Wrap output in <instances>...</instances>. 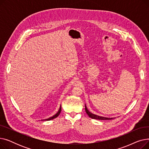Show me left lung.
I'll use <instances>...</instances> for the list:
<instances>
[{"instance_id":"1","label":"left lung","mask_w":149,"mask_h":149,"mask_svg":"<svg viewBox=\"0 0 149 149\" xmlns=\"http://www.w3.org/2000/svg\"><path fill=\"white\" fill-rule=\"evenodd\" d=\"M85 111H86V113L89 115V116L90 117V118H92V119H96V120H112L113 118H106V117H103V116H98V115H94L92 113H91L88 110V109L86 107V106L85 105Z\"/></svg>"}]
</instances>
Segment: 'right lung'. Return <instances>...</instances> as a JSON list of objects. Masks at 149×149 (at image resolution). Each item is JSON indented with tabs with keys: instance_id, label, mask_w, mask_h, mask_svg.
I'll return each instance as SVG.
<instances>
[{
	"instance_id": "right-lung-1",
	"label": "right lung",
	"mask_w": 149,
	"mask_h": 149,
	"mask_svg": "<svg viewBox=\"0 0 149 149\" xmlns=\"http://www.w3.org/2000/svg\"><path fill=\"white\" fill-rule=\"evenodd\" d=\"M61 107L60 106V109H59V110H58V112L56 114V115H54L53 116H52V117H51V118H48V119H46V120H46V121H49V120H53L54 118H57V117L60 115V112H61Z\"/></svg>"
}]
</instances>
